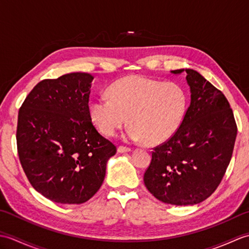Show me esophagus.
I'll list each match as a JSON object with an SVG mask.
<instances>
[{"mask_svg":"<svg viewBox=\"0 0 249 249\" xmlns=\"http://www.w3.org/2000/svg\"><path fill=\"white\" fill-rule=\"evenodd\" d=\"M130 151H131L130 147H126V146H123V145H120L118 147L119 153H127V152H130Z\"/></svg>","mask_w":249,"mask_h":249,"instance_id":"obj_1","label":"esophagus"}]
</instances>
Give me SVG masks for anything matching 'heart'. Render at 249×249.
Returning <instances> with one entry per match:
<instances>
[{
  "label": "heart",
  "mask_w": 249,
  "mask_h": 249,
  "mask_svg": "<svg viewBox=\"0 0 249 249\" xmlns=\"http://www.w3.org/2000/svg\"><path fill=\"white\" fill-rule=\"evenodd\" d=\"M109 97L89 105V116L105 136L113 137L127 123V139L160 144L176 135L188 108V95L181 84L144 76L122 78L110 87Z\"/></svg>",
  "instance_id": "1"
}]
</instances>
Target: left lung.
<instances>
[{
	"label": "left lung",
	"instance_id": "8db88e82",
	"mask_svg": "<svg viewBox=\"0 0 249 249\" xmlns=\"http://www.w3.org/2000/svg\"><path fill=\"white\" fill-rule=\"evenodd\" d=\"M185 71L190 88L186 115L176 135L153 149L143 176L147 190L173 205L197 204L215 192L229 166L237 133L223 92L198 71Z\"/></svg>",
	"mask_w": 249,
	"mask_h": 249
}]
</instances>
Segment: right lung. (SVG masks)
Here are the masks:
<instances>
[{"label":"right lung","instance_id":"right-lung-1","mask_svg":"<svg viewBox=\"0 0 249 249\" xmlns=\"http://www.w3.org/2000/svg\"><path fill=\"white\" fill-rule=\"evenodd\" d=\"M92 80L87 72L45 79L19 110L16 138L21 166L34 189L56 203L91 199L116 153L89 116Z\"/></svg>","mask_w":249,"mask_h":249}]
</instances>
